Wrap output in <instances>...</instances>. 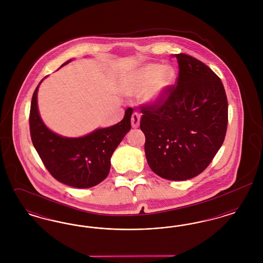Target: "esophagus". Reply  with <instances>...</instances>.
<instances>
[{
    "label": "esophagus",
    "instance_id": "obj_1",
    "mask_svg": "<svg viewBox=\"0 0 263 263\" xmlns=\"http://www.w3.org/2000/svg\"><path fill=\"white\" fill-rule=\"evenodd\" d=\"M131 125L133 128H137L140 125V114L137 112L132 113L131 117Z\"/></svg>",
    "mask_w": 263,
    "mask_h": 263
}]
</instances>
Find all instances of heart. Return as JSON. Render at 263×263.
<instances>
[{
  "mask_svg": "<svg viewBox=\"0 0 263 263\" xmlns=\"http://www.w3.org/2000/svg\"><path fill=\"white\" fill-rule=\"evenodd\" d=\"M175 78L173 68L149 64L132 76L126 86V92L133 95L143 90V100L151 103L156 102L162 99L163 90L173 84Z\"/></svg>",
  "mask_w": 263,
  "mask_h": 263,
  "instance_id": "b5f03b06",
  "label": "heart"
}]
</instances>
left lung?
Listing matches in <instances>:
<instances>
[{"label":"left lung","instance_id":"left-lung-1","mask_svg":"<svg viewBox=\"0 0 263 263\" xmlns=\"http://www.w3.org/2000/svg\"><path fill=\"white\" fill-rule=\"evenodd\" d=\"M176 84L162 99L140 106V128L151 170L168 180L195 177L210 164L225 140V88L204 63L180 53Z\"/></svg>","mask_w":263,"mask_h":263}]
</instances>
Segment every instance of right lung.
Wrapping results in <instances>:
<instances>
[{
  "mask_svg": "<svg viewBox=\"0 0 263 263\" xmlns=\"http://www.w3.org/2000/svg\"><path fill=\"white\" fill-rule=\"evenodd\" d=\"M37 90L38 87L31 100L29 129L42 163L56 180L66 185L88 188L99 184L109 174L113 152L131 129L132 108H127L124 118L111 127L98 129L85 137H62L42 122L38 113Z\"/></svg>",
  "mask_w": 263,
  "mask_h": 263,
  "instance_id": "1",
  "label": "right lung"
}]
</instances>
